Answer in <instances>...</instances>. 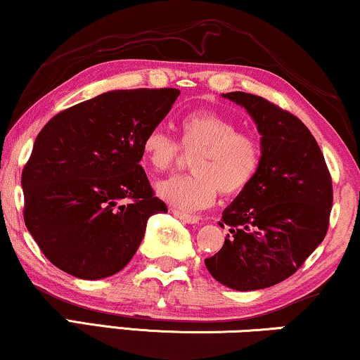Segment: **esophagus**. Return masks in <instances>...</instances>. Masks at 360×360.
Listing matches in <instances>:
<instances>
[{"label": "esophagus", "mask_w": 360, "mask_h": 360, "mask_svg": "<svg viewBox=\"0 0 360 360\" xmlns=\"http://www.w3.org/2000/svg\"><path fill=\"white\" fill-rule=\"evenodd\" d=\"M172 213H174V216H176V218H179L180 221H184V223H186V224H196L200 221L198 216H195V214L180 213V211H176V210L172 211Z\"/></svg>", "instance_id": "esophagus-1"}]
</instances>
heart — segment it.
I'll return each instance as SVG.
<instances>
[{"instance_id":"obj_1","label":"heart","mask_w":360,"mask_h":360,"mask_svg":"<svg viewBox=\"0 0 360 360\" xmlns=\"http://www.w3.org/2000/svg\"><path fill=\"white\" fill-rule=\"evenodd\" d=\"M180 146L195 155L193 175L170 179L157 185V195L181 211L205 210L214 203L218 191L233 196L249 186L262 160V146L252 132L239 131L233 120L216 111H193L181 117ZM180 146L162 129H152L142 141L144 162L155 172L175 167Z\"/></svg>"}]
</instances>
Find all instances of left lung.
I'll use <instances>...</instances> for the list:
<instances>
[{"instance_id":"left-lung-1","label":"left lung","mask_w":360,"mask_h":360,"mask_svg":"<svg viewBox=\"0 0 360 360\" xmlns=\"http://www.w3.org/2000/svg\"><path fill=\"white\" fill-rule=\"evenodd\" d=\"M223 98L252 117L262 160L248 188L224 208L218 224L229 234L205 265L219 283L252 292L288 278L323 243L333 184L316 139L297 116L250 93Z\"/></svg>"}]
</instances>
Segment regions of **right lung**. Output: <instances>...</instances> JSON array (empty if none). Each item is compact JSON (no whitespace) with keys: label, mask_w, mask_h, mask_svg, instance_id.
Returning <instances> with one entry per match:
<instances>
[{"label":"right lung","mask_w":360,"mask_h":360,"mask_svg":"<svg viewBox=\"0 0 360 360\" xmlns=\"http://www.w3.org/2000/svg\"><path fill=\"white\" fill-rule=\"evenodd\" d=\"M175 88L112 90L53 116L24 167V223L42 254L83 280L126 267L147 219L167 213L139 162L142 141L169 115Z\"/></svg>","instance_id":"right-lung-1"}]
</instances>
